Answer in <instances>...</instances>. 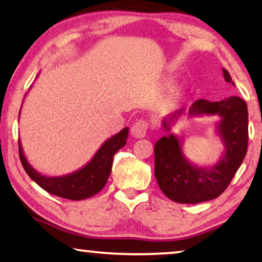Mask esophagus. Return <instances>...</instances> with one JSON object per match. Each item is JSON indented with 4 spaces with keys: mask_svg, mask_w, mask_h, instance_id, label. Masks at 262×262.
Segmentation results:
<instances>
[{
    "mask_svg": "<svg viewBox=\"0 0 262 262\" xmlns=\"http://www.w3.org/2000/svg\"><path fill=\"white\" fill-rule=\"evenodd\" d=\"M147 130H148V123L144 120L136 121V122L133 124V127L130 129L132 135L136 139L144 138V136H146V134H147Z\"/></svg>",
    "mask_w": 262,
    "mask_h": 262,
    "instance_id": "esophagus-1",
    "label": "esophagus"
}]
</instances>
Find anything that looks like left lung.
I'll list each match as a JSON object with an SVG mask.
<instances>
[{
    "label": "left lung",
    "instance_id": "8db88e82",
    "mask_svg": "<svg viewBox=\"0 0 262 262\" xmlns=\"http://www.w3.org/2000/svg\"><path fill=\"white\" fill-rule=\"evenodd\" d=\"M225 81L234 85L232 77L222 68ZM218 116L216 132L224 146L215 164L199 166L183 153V140L171 133L179 116ZM162 127L167 134L155 143L154 174L160 189L167 198L179 204H199L213 200L225 192L243 163L248 144L247 104L239 96L210 102L198 100L188 108L181 107L165 116Z\"/></svg>",
    "mask_w": 262,
    "mask_h": 262
}]
</instances>
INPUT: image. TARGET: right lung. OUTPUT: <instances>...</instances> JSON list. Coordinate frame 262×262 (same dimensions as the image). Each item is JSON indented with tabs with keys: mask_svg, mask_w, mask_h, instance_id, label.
Wrapping results in <instances>:
<instances>
[{
	"mask_svg": "<svg viewBox=\"0 0 262 262\" xmlns=\"http://www.w3.org/2000/svg\"><path fill=\"white\" fill-rule=\"evenodd\" d=\"M128 133L129 128L124 127L122 130L111 136L101 144L91 161L69 174L50 177L37 171L27 160L21 140L18 139L19 159L23 168L31 180L48 193L74 201L84 200L96 195L106 186L109 175L112 173L113 158L116 151L126 146Z\"/></svg>",
	"mask_w": 262,
	"mask_h": 262,
	"instance_id": "1",
	"label": "right lung"
}]
</instances>
